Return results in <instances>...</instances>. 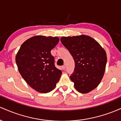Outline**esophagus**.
Masks as SVG:
<instances>
[{
    "instance_id": "obj_1",
    "label": "esophagus",
    "mask_w": 121,
    "mask_h": 121,
    "mask_svg": "<svg viewBox=\"0 0 121 121\" xmlns=\"http://www.w3.org/2000/svg\"><path fill=\"white\" fill-rule=\"evenodd\" d=\"M62 69H64H64H65V65H64L63 66H62Z\"/></svg>"
}]
</instances>
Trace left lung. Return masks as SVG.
Returning a JSON list of instances; mask_svg holds the SVG:
<instances>
[{"label":"left lung","instance_id":"1","mask_svg":"<svg viewBox=\"0 0 121 121\" xmlns=\"http://www.w3.org/2000/svg\"><path fill=\"white\" fill-rule=\"evenodd\" d=\"M60 40L74 60V70L70 78L75 89L81 93H87L96 88L106 69L105 49L95 39L85 35L63 36Z\"/></svg>","mask_w":121,"mask_h":121}]
</instances>
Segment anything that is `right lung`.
I'll list each match as a JSON object with an SVG mask.
<instances>
[{
  "label": "right lung",
  "instance_id": "obj_1",
  "mask_svg": "<svg viewBox=\"0 0 121 121\" xmlns=\"http://www.w3.org/2000/svg\"><path fill=\"white\" fill-rule=\"evenodd\" d=\"M57 37L37 35L21 45L15 57L19 73L26 82L38 92L47 93L55 88L62 72L54 64L51 51Z\"/></svg>",
  "mask_w": 121,
  "mask_h": 121
}]
</instances>
